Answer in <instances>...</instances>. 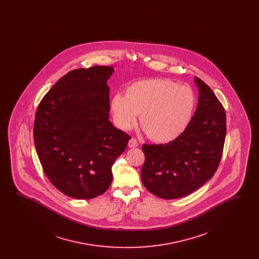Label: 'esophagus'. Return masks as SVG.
<instances>
[{"label":"esophagus","mask_w":259,"mask_h":259,"mask_svg":"<svg viewBox=\"0 0 259 259\" xmlns=\"http://www.w3.org/2000/svg\"><path fill=\"white\" fill-rule=\"evenodd\" d=\"M128 146H129V148H137L139 146V143L135 138H132V139H130V141L128 143Z\"/></svg>","instance_id":"obj_1"}]
</instances>
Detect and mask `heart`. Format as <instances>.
I'll return each mask as SVG.
<instances>
[{
  "label": "heart",
  "instance_id": "heart-1",
  "mask_svg": "<svg viewBox=\"0 0 259 259\" xmlns=\"http://www.w3.org/2000/svg\"><path fill=\"white\" fill-rule=\"evenodd\" d=\"M196 104L192 88L171 79L149 78L130 84L125 95L111 100L116 126L128 130L140 114V124L148 138L156 143H169L181 135L189 123Z\"/></svg>",
  "mask_w": 259,
  "mask_h": 259
}]
</instances>
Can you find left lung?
<instances>
[{"mask_svg":"<svg viewBox=\"0 0 259 259\" xmlns=\"http://www.w3.org/2000/svg\"><path fill=\"white\" fill-rule=\"evenodd\" d=\"M197 109L185 131L165 145H143L142 182L162 199L185 197L212 178L222 159L226 114L222 103L202 79L194 77Z\"/></svg>","mask_w":259,"mask_h":259,"instance_id":"8db88e82","label":"left lung"}]
</instances>
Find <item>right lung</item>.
<instances>
[{"label":"right lung","instance_id":"right-lung-1","mask_svg":"<svg viewBox=\"0 0 259 259\" xmlns=\"http://www.w3.org/2000/svg\"><path fill=\"white\" fill-rule=\"evenodd\" d=\"M112 67L69 72L37 107L34 141L42 170L65 195L92 199L107 191L111 167L131 137L110 121Z\"/></svg>","mask_w":259,"mask_h":259}]
</instances>
